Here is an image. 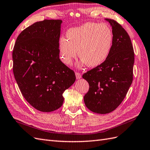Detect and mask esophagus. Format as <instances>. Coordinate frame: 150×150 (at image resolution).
I'll return each instance as SVG.
<instances>
[{"instance_id":"34e87169","label":"esophagus","mask_w":150,"mask_h":150,"mask_svg":"<svg viewBox=\"0 0 150 150\" xmlns=\"http://www.w3.org/2000/svg\"><path fill=\"white\" fill-rule=\"evenodd\" d=\"M76 77L77 79H79L81 78V74L79 73V72H76Z\"/></svg>"}]
</instances>
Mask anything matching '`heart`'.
Segmentation results:
<instances>
[{
    "label": "heart",
    "mask_w": 150,
    "mask_h": 150,
    "mask_svg": "<svg viewBox=\"0 0 150 150\" xmlns=\"http://www.w3.org/2000/svg\"><path fill=\"white\" fill-rule=\"evenodd\" d=\"M67 40H59V54L61 60L70 65L78 56L81 58L78 67L88 65L97 67L103 64L110 55L114 44V33L107 24L86 23L70 28L66 33Z\"/></svg>",
    "instance_id": "heart-1"
}]
</instances>
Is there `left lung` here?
<instances>
[{"label": "left lung", "mask_w": 150, "mask_h": 150, "mask_svg": "<svg viewBox=\"0 0 150 150\" xmlns=\"http://www.w3.org/2000/svg\"><path fill=\"white\" fill-rule=\"evenodd\" d=\"M110 23L114 33V44L105 61L83 75L90 85L84 96L91 111L105 114L114 111L122 102L132 82L134 53L131 40L122 26L114 20Z\"/></svg>", "instance_id": "1"}]
</instances>
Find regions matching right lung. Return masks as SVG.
<instances>
[{
  "label": "right lung",
  "mask_w": 150,
  "mask_h": 150,
  "mask_svg": "<svg viewBox=\"0 0 150 150\" xmlns=\"http://www.w3.org/2000/svg\"><path fill=\"white\" fill-rule=\"evenodd\" d=\"M61 20L45 19L26 28L16 39L13 72L24 98L43 112L62 106L63 93L76 81L59 58Z\"/></svg>",
  "instance_id": "obj_1"
}]
</instances>
